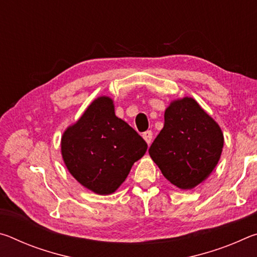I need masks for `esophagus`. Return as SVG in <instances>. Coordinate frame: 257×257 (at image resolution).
Returning a JSON list of instances; mask_svg holds the SVG:
<instances>
[{
  "instance_id": "obj_1",
  "label": "esophagus",
  "mask_w": 257,
  "mask_h": 257,
  "mask_svg": "<svg viewBox=\"0 0 257 257\" xmlns=\"http://www.w3.org/2000/svg\"><path fill=\"white\" fill-rule=\"evenodd\" d=\"M143 138L145 139V142L147 143V145H151L152 143V139H153V133L151 132V130H147L144 134H143Z\"/></svg>"
}]
</instances>
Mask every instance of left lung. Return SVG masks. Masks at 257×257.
I'll list each match as a JSON object with an SVG mask.
<instances>
[{
	"label": "left lung",
	"instance_id": "1",
	"mask_svg": "<svg viewBox=\"0 0 257 257\" xmlns=\"http://www.w3.org/2000/svg\"><path fill=\"white\" fill-rule=\"evenodd\" d=\"M223 134L216 121L191 97L173 99L164 112V125L149 153L162 175L179 189H193L219 162Z\"/></svg>",
	"mask_w": 257,
	"mask_h": 257
}]
</instances>
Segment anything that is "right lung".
<instances>
[{"label": "right lung", "instance_id": "1", "mask_svg": "<svg viewBox=\"0 0 257 257\" xmlns=\"http://www.w3.org/2000/svg\"><path fill=\"white\" fill-rule=\"evenodd\" d=\"M146 150L144 139L115 115L108 96L95 98L61 137V154L69 172L98 195L114 193Z\"/></svg>", "mask_w": 257, "mask_h": 257}]
</instances>
